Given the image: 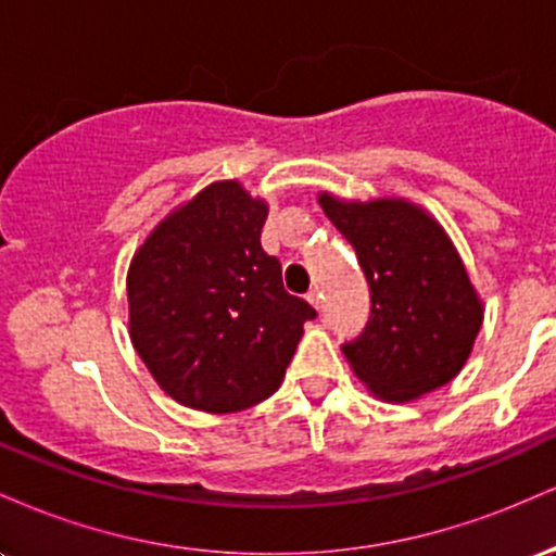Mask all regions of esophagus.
Listing matches in <instances>:
<instances>
[{
    "mask_svg": "<svg viewBox=\"0 0 556 556\" xmlns=\"http://www.w3.org/2000/svg\"><path fill=\"white\" fill-rule=\"evenodd\" d=\"M305 298H308V303H311V305H314V308H316V311H318V308H321V292H318V290H316V287H314V290H311V292H308V295H305Z\"/></svg>",
    "mask_w": 556,
    "mask_h": 556,
    "instance_id": "obj_1",
    "label": "esophagus"
}]
</instances>
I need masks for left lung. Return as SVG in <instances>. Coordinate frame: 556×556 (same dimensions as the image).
I'll return each mask as SVG.
<instances>
[{"label":"left lung","mask_w":556,"mask_h":556,"mask_svg":"<svg viewBox=\"0 0 556 556\" xmlns=\"http://www.w3.org/2000/svg\"><path fill=\"white\" fill-rule=\"evenodd\" d=\"M355 248L371 290V316L344 358L376 397L410 402L455 379L483 321L468 271L437 219L402 198L318 195Z\"/></svg>","instance_id":"8db88e82"}]
</instances>
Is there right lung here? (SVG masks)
<instances>
[{"mask_svg": "<svg viewBox=\"0 0 556 556\" xmlns=\"http://www.w3.org/2000/svg\"><path fill=\"white\" fill-rule=\"evenodd\" d=\"M266 214L240 182H212L132 256V348L185 407L238 413L271 397L316 316L285 290L282 264L261 248Z\"/></svg>", "mask_w": 556, "mask_h": 556, "instance_id": "right-lung-1", "label": "right lung"}]
</instances>
